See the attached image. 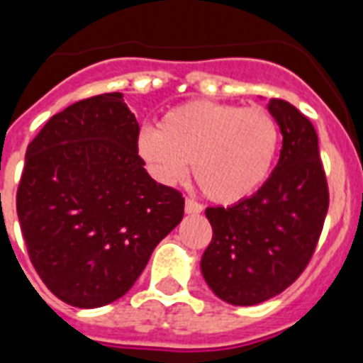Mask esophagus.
I'll return each instance as SVG.
<instances>
[{"instance_id": "obj_1", "label": "esophagus", "mask_w": 363, "mask_h": 363, "mask_svg": "<svg viewBox=\"0 0 363 363\" xmlns=\"http://www.w3.org/2000/svg\"><path fill=\"white\" fill-rule=\"evenodd\" d=\"M184 211H186L188 215H199V213L203 211V205L198 203V201H194V199H186Z\"/></svg>"}]
</instances>
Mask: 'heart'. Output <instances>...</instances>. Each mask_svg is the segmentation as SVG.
I'll return each mask as SVG.
<instances>
[{
	"mask_svg": "<svg viewBox=\"0 0 363 363\" xmlns=\"http://www.w3.org/2000/svg\"><path fill=\"white\" fill-rule=\"evenodd\" d=\"M281 145L275 116L262 107L188 101L143 130L137 152L160 182L175 184L192 162L199 188L216 203H238L269 177Z\"/></svg>",
	"mask_w": 363,
	"mask_h": 363,
	"instance_id": "heart-1",
	"label": "heart"
}]
</instances>
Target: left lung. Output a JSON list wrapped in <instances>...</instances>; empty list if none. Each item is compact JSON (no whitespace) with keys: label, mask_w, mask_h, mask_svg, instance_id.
<instances>
[{"label":"left lung","mask_w":363,"mask_h":363,"mask_svg":"<svg viewBox=\"0 0 363 363\" xmlns=\"http://www.w3.org/2000/svg\"><path fill=\"white\" fill-rule=\"evenodd\" d=\"M267 111L282 133L273 173L250 198L205 211L213 239L201 256V275L216 298L239 307L273 298L301 275L330 203L309 118L282 99H269Z\"/></svg>","instance_id":"8db88e82"}]
</instances>
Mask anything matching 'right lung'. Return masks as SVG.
I'll return each mask as SVG.
<instances>
[{"label":"right lung","instance_id":"right-lung-1","mask_svg":"<svg viewBox=\"0 0 363 363\" xmlns=\"http://www.w3.org/2000/svg\"><path fill=\"white\" fill-rule=\"evenodd\" d=\"M139 124L121 92L54 115L28 145L16 213L48 290L96 309L130 290L184 215L181 192L148 175Z\"/></svg>","mask_w":363,"mask_h":363}]
</instances>
